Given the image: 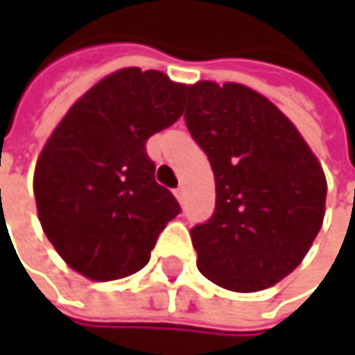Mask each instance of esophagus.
Returning <instances> with one entry per match:
<instances>
[{"instance_id":"1","label":"esophagus","mask_w":355,"mask_h":355,"mask_svg":"<svg viewBox=\"0 0 355 355\" xmlns=\"http://www.w3.org/2000/svg\"><path fill=\"white\" fill-rule=\"evenodd\" d=\"M175 197L178 199V203H182V201H184V189H182V187L175 189Z\"/></svg>"}]
</instances>
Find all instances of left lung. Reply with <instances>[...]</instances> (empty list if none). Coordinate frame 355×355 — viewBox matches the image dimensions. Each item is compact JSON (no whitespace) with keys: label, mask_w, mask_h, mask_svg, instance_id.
I'll list each match as a JSON object with an SVG mask.
<instances>
[{"label":"left lung","mask_w":355,"mask_h":355,"mask_svg":"<svg viewBox=\"0 0 355 355\" xmlns=\"http://www.w3.org/2000/svg\"><path fill=\"white\" fill-rule=\"evenodd\" d=\"M184 121L216 180L214 216L191 230L199 271L243 294L275 286L322 226L319 158L279 108L243 84L189 86Z\"/></svg>","instance_id":"8db88e82"}]
</instances>
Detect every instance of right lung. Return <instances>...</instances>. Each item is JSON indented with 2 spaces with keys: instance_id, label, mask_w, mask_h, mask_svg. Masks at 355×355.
I'll return each mask as SVG.
<instances>
[{
  "instance_id": "obj_1",
  "label": "right lung",
  "mask_w": 355,
  "mask_h": 355,
  "mask_svg": "<svg viewBox=\"0 0 355 355\" xmlns=\"http://www.w3.org/2000/svg\"><path fill=\"white\" fill-rule=\"evenodd\" d=\"M187 88L156 69H119L49 135L35 168L36 211L59 257L84 277L112 282L146 267L180 211L154 178L146 141L177 123Z\"/></svg>"
}]
</instances>
